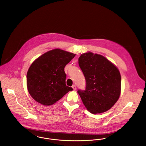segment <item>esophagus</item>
I'll return each mask as SVG.
<instances>
[{
    "instance_id": "obj_1",
    "label": "esophagus",
    "mask_w": 146,
    "mask_h": 146,
    "mask_svg": "<svg viewBox=\"0 0 146 146\" xmlns=\"http://www.w3.org/2000/svg\"><path fill=\"white\" fill-rule=\"evenodd\" d=\"M72 88H73V89L74 90H76V86L75 85H73L72 86Z\"/></svg>"
}]
</instances>
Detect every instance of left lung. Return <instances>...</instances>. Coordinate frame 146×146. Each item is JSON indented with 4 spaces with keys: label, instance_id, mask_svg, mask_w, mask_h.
Masks as SVG:
<instances>
[{
    "label": "left lung",
    "instance_id": "8db88e82",
    "mask_svg": "<svg viewBox=\"0 0 146 146\" xmlns=\"http://www.w3.org/2000/svg\"><path fill=\"white\" fill-rule=\"evenodd\" d=\"M78 64L86 81V90L77 92L84 106L93 114L108 111L121 95L119 69L106 58L91 52L82 54Z\"/></svg>",
    "mask_w": 146,
    "mask_h": 146
}]
</instances>
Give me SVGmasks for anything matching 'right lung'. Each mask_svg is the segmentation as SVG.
<instances>
[{"label": "right lung", "mask_w": 146, "mask_h": 146, "mask_svg": "<svg viewBox=\"0 0 146 146\" xmlns=\"http://www.w3.org/2000/svg\"><path fill=\"white\" fill-rule=\"evenodd\" d=\"M59 48L48 51L36 59L27 74L29 93L38 103L50 106L73 89L66 85L64 68L75 56Z\"/></svg>", "instance_id": "obj_1"}]
</instances>
